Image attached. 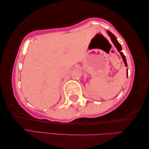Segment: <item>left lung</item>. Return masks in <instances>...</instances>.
Listing matches in <instances>:
<instances>
[{
  "instance_id": "left-lung-1",
  "label": "left lung",
  "mask_w": 149,
  "mask_h": 149,
  "mask_svg": "<svg viewBox=\"0 0 149 149\" xmlns=\"http://www.w3.org/2000/svg\"><path fill=\"white\" fill-rule=\"evenodd\" d=\"M107 32H108V35L109 36V37H110L111 40V41H112V42H113L114 45L116 46V47L117 48V49H118V52H119V53H120L121 57H122V58H123V62H124V63H125V67H127V64L126 58H125V55H123V52H121V50H122V48H121V45H120V43H119L118 42V41L117 40L116 37L115 36L113 35V33H112L111 32H110V31H108V30L107 31ZM127 76H128V72H127Z\"/></svg>"
}]
</instances>
